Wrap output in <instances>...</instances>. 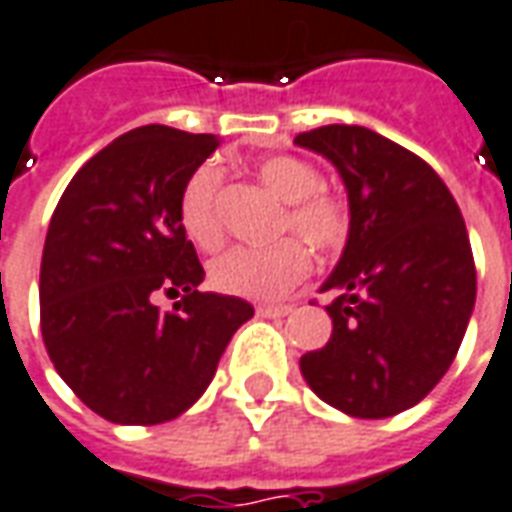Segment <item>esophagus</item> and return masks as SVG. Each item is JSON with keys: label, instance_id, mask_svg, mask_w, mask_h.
<instances>
[{"label": "esophagus", "instance_id": "obj_1", "mask_svg": "<svg viewBox=\"0 0 512 512\" xmlns=\"http://www.w3.org/2000/svg\"><path fill=\"white\" fill-rule=\"evenodd\" d=\"M291 310H293V305H260L257 307V313L266 318H282V316H288Z\"/></svg>", "mask_w": 512, "mask_h": 512}]
</instances>
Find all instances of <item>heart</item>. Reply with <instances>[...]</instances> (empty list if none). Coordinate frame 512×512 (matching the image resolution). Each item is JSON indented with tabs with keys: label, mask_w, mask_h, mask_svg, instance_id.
<instances>
[{
	"label": "heart",
	"mask_w": 512,
	"mask_h": 512,
	"mask_svg": "<svg viewBox=\"0 0 512 512\" xmlns=\"http://www.w3.org/2000/svg\"><path fill=\"white\" fill-rule=\"evenodd\" d=\"M257 177L268 191L285 202L280 230L299 235L321 255L341 252L352 216L341 196L321 188V174L313 163L293 155H268L257 163ZM221 188V169L202 163L191 171L177 199V221L182 235L199 249L221 244V221L216 196ZM302 240V241H303ZM301 241V242H302ZM298 238H280L271 246H235L219 255L207 268V282L219 293L266 302L291 291L310 271V252Z\"/></svg>",
	"instance_id": "1"
}]
</instances>
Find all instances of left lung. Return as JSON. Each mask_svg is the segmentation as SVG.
<instances>
[{
  "label": "left lung",
  "mask_w": 512,
  "mask_h": 512,
  "mask_svg": "<svg viewBox=\"0 0 512 512\" xmlns=\"http://www.w3.org/2000/svg\"><path fill=\"white\" fill-rule=\"evenodd\" d=\"M293 144L341 171L352 213L321 288L335 293L332 338L302 355V374L349 416H396L441 382L466 335L477 299L466 221L430 163L374 130L330 124Z\"/></svg>",
  "instance_id": "8db88e82"
}]
</instances>
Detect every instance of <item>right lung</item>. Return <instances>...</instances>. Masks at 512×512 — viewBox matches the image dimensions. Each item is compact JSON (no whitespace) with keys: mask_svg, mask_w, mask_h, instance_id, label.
I'll return each mask as SVG.
<instances>
[{"mask_svg":"<svg viewBox=\"0 0 512 512\" xmlns=\"http://www.w3.org/2000/svg\"><path fill=\"white\" fill-rule=\"evenodd\" d=\"M216 146V135L163 124L124 132L74 174L49 221L44 346L82 405L113 424L185 413L255 316L238 296L196 291L205 268L177 221L182 185ZM157 292L181 302L160 311Z\"/></svg>","mask_w":512,"mask_h":512,"instance_id":"obj_1","label":"right lung"}]
</instances>
